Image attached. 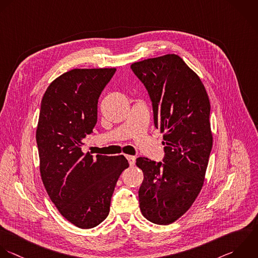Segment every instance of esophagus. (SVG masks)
Segmentation results:
<instances>
[{"instance_id": "34e87169", "label": "esophagus", "mask_w": 258, "mask_h": 258, "mask_svg": "<svg viewBox=\"0 0 258 258\" xmlns=\"http://www.w3.org/2000/svg\"><path fill=\"white\" fill-rule=\"evenodd\" d=\"M125 158L127 159L128 163H130V166H134V165H135V163H136V157H135V156H128V155H126Z\"/></svg>"}]
</instances>
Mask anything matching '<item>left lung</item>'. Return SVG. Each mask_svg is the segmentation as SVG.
<instances>
[{
	"mask_svg": "<svg viewBox=\"0 0 258 258\" xmlns=\"http://www.w3.org/2000/svg\"><path fill=\"white\" fill-rule=\"evenodd\" d=\"M148 89L156 127L164 133V163L140 157L144 173L139 190L146 219L169 225L183 216L198 197L213 145L210 101L200 77L176 54L131 65Z\"/></svg>",
	"mask_w": 258,
	"mask_h": 258,
	"instance_id": "left-lung-1",
	"label": "left lung"
}]
</instances>
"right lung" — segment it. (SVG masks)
<instances>
[{
    "label": "right lung",
    "instance_id": "right-lung-1",
    "mask_svg": "<svg viewBox=\"0 0 258 258\" xmlns=\"http://www.w3.org/2000/svg\"><path fill=\"white\" fill-rule=\"evenodd\" d=\"M115 70H69L50 83L41 102L36 131L41 179L59 213L82 229L107 217L116 182L128 168L122 155L93 159L80 149L93 133L98 97Z\"/></svg>",
    "mask_w": 258,
    "mask_h": 258
}]
</instances>
